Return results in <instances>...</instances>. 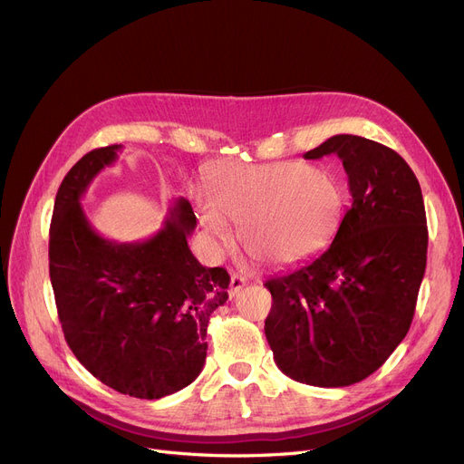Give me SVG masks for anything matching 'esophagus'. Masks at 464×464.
<instances>
[{"mask_svg":"<svg viewBox=\"0 0 464 464\" xmlns=\"http://www.w3.org/2000/svg\"><path fill=\"white\" fill-rule=\"evenodd\" d=\"M246 279L243 276H231V283H229V298H235L238 293H241L243 286H246Z\"/></svg>","mask_w":464,"mask_h":464,"instance_id":"34e87169","label":"esophagus"}]
</instances>
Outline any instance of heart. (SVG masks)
I'll return each mask as SVG.
<instances>
[{
    "instance_id": "obj_1",
    "label": "heart",
    "mask_w": 464,
    "mask_h": 464,
    "mask_svg": "<svg viewBox=\"0 0 464 464\" xmlns=\"http://www.w3.org/2000/svg\"><path fill=\"white\" fill-rule=\"evenodd\" d=\"M202 229L214 246L233 243L231 221L252 258L288 266L310 258L333 237L342 191L329 171L302 162L223 164L206 178Z\"/></svg>"
}]
</instances>
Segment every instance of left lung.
I'll use <instances>...</instances> for the list:
<instances>
[{
    "label": "left lung",
    "mask_w": 464,
    "mask_h": 464,
    "mask_svg": "<svg viewBox=\"0 0 464 464\" xmlns=\"http://www.w3.org/2000/svg\"><path fill=\"white\" fill-rule=\"evenodd\" d=\"M327 154L346 169L352 206L319 256L266 281V338L290 379L340 388L367 379L405 338L428 229L419 179L396 150L342 133L304 159Z\"/></svg>",
    "instance_id": "1"
}]
</instances>
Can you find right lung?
<instances>
[{"mask_svg":"<svg viewBox=\"0 0 464 464\" xmlns=\"http://www.w3.org/2000/svg\"><path fill=\"white\" fill-rule=\"evenodd\" d=\"M120 149L90 150L64 176L49 227V277L78 362L120 393L160 400L200 374L206 327L227 302L231 279L188 248L197 218L185 198L147 241L114 243L92 227L80 198Z\"/></svg>","mask_w":464,"mask_h":464,"instance_id":"1","label":"right lung"}]
</instances>
